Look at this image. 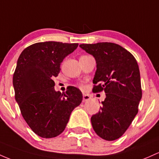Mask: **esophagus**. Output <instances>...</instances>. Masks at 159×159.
Segmentation results:
<instances>
[{
  "mask_svg": "<svg viewBox=\"0 0 159 159\" xmlns=\"http://www.w3.org/2000/svg\"><path fill=\"white\" fill-rule=\"evenodd\" d=\"M91 99V97L89 94H83V102H86V101H89Z\"/></svg>",
  "mask_w": 159,
  "mask_h": 159,
  "instance_id": "obj_1",
  "label": "esophagus"
}]
</instances>
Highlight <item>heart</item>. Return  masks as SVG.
<instances>
[{
    "mask_svg": "<svg viewBox=\"0 0 159 159\" xmlns=\"http://www.w3.org/2000/svg\"><path fill=\"white\" fill-rule=\"evenodd\" d=\"M81 87H82V88H83L84 86H83V85H81Z\"/></svg>",
    "mask_w": 159,
    "mask_h": 159,
    "instance_id": "obj_1",
    "label": "heart"
}]
</instances>
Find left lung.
<instances>
[{
  "label": "left lung",
  "instance_id": "1",
  "mask_svg": "<svg viewBox=\"0 0 159 159\" xmlns=\"http://www.w3.org/2000/svg\"><path fill=\"white\" fill-rule=\"evenodd\" d=\"M97 64L93 92L104 91L100 111L91 118L95 133L106 140L122 137L138 112L142 98L140 75L131 52L113 43L80 44Z\"/></svg>",
  "mask_w": 159,
  "mask_h": 159
}]
</instances>
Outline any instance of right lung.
Returning a JSON list of instances; mask_svg holds the SVG:
<instances>
[{
    "mask_svg": "<svg viewBox=\"0 0 159 159\" xmlns=\"http://www.w3.org/2000/svg\"><path fill=\"white\" fill-rule=\"evenodd\" d=\"M78 43L48 41L32 44L22 52L13 74L15 98L27 124L43 138L57 137L65 129L74 109L83 101L74 86L65 93L55 90V82L64 58Z\"/></svg>",
    "mask_w": 159,
    "mask_h": 159,
    "instance_id": "right-lung-1",
    "label": "right lung"
}]
</instances>
